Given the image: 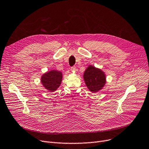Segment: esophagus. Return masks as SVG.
Wrapping results in <instances>:
<instances>
[{"label":"esophagus","instance_id":"1","mask_svg":"<svg viewBox=\"0 0 149 149\" xmlns=\"http://www.w3.org/2000/svg\"><path fill=\"white\" fill-rule=\"evenodd\" d=\"M70 69H71L72 71H73L74 72H75V71H76V67L75 66H72V67H71V68H70Z\"/></svg>","mask_w":149,"mask_h":149}]
</instances>
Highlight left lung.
Returning a JSON list of instances; mask_svg holds the SVG:
<instances>
[{
    "label": "left lung",
    "instance_id": "8db88e82",
    "mask_svg": "<svg viewBox=\"0 0 149 149\" xmlns=\"http://www.w3.org/2000/svg\"><path fill=\"white\" fill-rule=\"evenodd\" d=\"M83 79L87 88L92 93H96L103 89L106 83L104 72L92 65H89L85 70Z\"/></svg>",
    "mask_w": 149,
    "mask_h": 149
}]
</instances>
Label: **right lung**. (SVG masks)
Wrapping results in <instances>:
<instances>
[{
  "mask_svg": "<svg viewBox=\"0 0 149 149\" xmlns=\"http://www.w3.org/2000/svg\"><path fill=\"white\" fill-rule=\"evenodd\" d=\"M63 79L62 72L57 70H51L41 77V83L45 89L50 92L56 91L61 84Z\"/></svg>",
  "mask_w": 149,
  "mask_h": 149,
  "instance_id": "1",
  "label": "right lung"
}]
</instances>
